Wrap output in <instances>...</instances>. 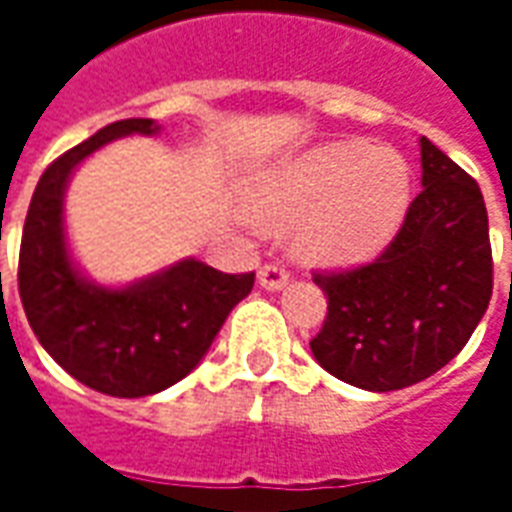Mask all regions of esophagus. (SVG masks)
<instances>
[{
  "label": "esophagus",
  "mask_w": 512,
  "mask_h": 512,
  "mask_svg": "<svg viewBox=\"0 0 512 512\" xmlns=\"http://www.w3.org/2000/svg\"><path fill=\"white\" fill-rule=\"evenodd\" d=\"M257 279H260V285L266 290H282L288 285L290 274L279 263H266V266H260V271H257Z\"/></svg>",
  "instance_id": "34e87169"
}]
</instances>
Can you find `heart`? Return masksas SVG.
<instances>
[{"instance_id":"heart-1","label":"heart","mask_w":512,"mask_h":512,"mask_svg":"<svg viewBox=\"0 0 512 512\" xmlns=\"http://www.w3.org/2000/svg\"><path fill=\"white\" fill-rule=\"evenodd\" d=\"M411 202V167L389 147L343 139L312 147L257 197L268 227L299 224V252L323 266L373 257L397 233Z\"/></svg>"}]
</instances>
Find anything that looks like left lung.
Returning a JSON list of instances; mask_svg holds the SVG:
<instances>
[{
  "label": "left lung",
  "instance_id": "left-lung-1",
  "mask_svg": "<svg viewBox=\"0 0 512 512\" xmlns=\"http://www.w3.org/2000/svg\"><path fill=\"white\" fill-rule=\"evenodd\" d=\"M419 147L422 191L392 244L373 263L312 277L329 299L312 356L367 392L439 373L469 343L494 290L483 191L430 139Z\"/></svg>",
  "mask_w": 512,
  "mask_h": 512
}]
</instances>
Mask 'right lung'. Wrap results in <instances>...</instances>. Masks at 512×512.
<instances>
[{"label": "right lung", "instance_id": "1", "mask_svg": "<svg viewBox=\"0 0 512 512\" xmlns=\"http://www.w3.org/2000/svg\"><path fill=\"white\" fill-rule=\"evenodd\" d=\"M128 134H158V126L117 120L40 175L21 235L18 293L32 332L62 370L104 395L145 397L200 365L255 274H224L194 257L126 288H101L79 274L65 241V186L90 153Z\"/></svg>", "mask_w": 512, "mask_h": 512}]
</instances>
